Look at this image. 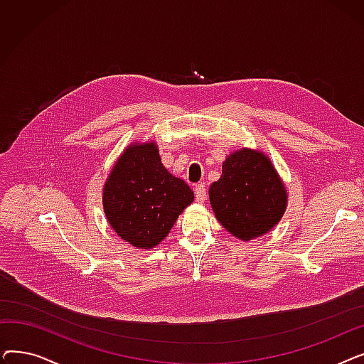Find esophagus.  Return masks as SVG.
<instances>
[{"mask_svg": "<svg viewBox=\"0 0 364 364\" xmlns=\"http://www.w3.org/2000/svg\"><path fill=\"white\" fill-rule=\"evenodd\" d=\"M195 198H196L198 203H203L205 202V199H206V187H205V184H198L195 187Z\"/></svg>", "mask_w": 364, "mask_h": 364, "instance_id": "obj_1", "label": "esophagus"}]
</instances>
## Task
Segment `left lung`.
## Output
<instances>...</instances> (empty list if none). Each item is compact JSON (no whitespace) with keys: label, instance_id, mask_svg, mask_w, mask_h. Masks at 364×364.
Returning a JSON list of instances; mask_svg holds the SVG:
<instances>
[{"label":"left lung","instance_id":"1","mask_svg":"<svg viewBox=\"0 0 364 364\" xmlns=\"http://www.w3.org/2000/svg\"><path fill=\"white\" fill-rule=\"evenodd\" d=\"M215 218L239 240L273 230L288 206V190L264 151L242 147L223 162V174L209 187Z\"/></svg>","mask_w":364,"mask_h":364}]
</instances>
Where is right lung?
<instances>
[{
	"label": "right lung",
	"mask_w": 364,
	"mask_h": 364,
	"mask_svg": "<svg viewBox=\"0 0 364 364\" xmlns=\"http://www.w3.org/2000/svg\"><path fill=\"white\" fill-rule=\"evenodd\" d=\"M193 200V190L169 174L153 140L128 144L103 186V211L113 232L146 251L168 236Z\"/></svg>",
	"instance_id": "1"
}]
</instances>
